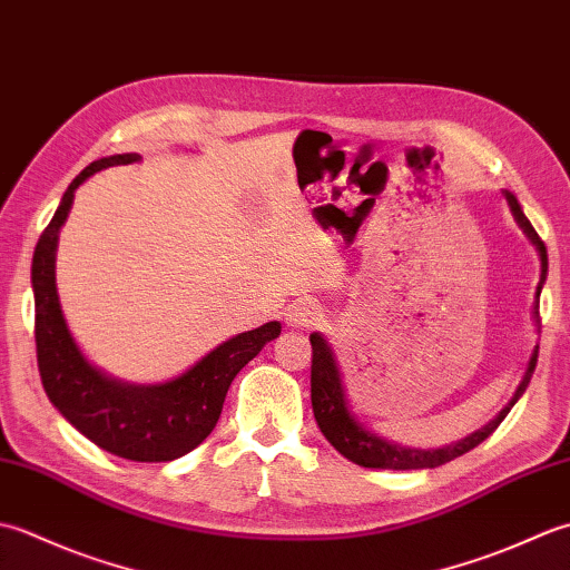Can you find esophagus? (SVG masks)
<instances>
[{
	"label": "esophagus",
	"instance_id": "obj_1",
	"mask_svg": "<svg viewBox=\"0 0 570 570\" xmlns=\"http://www.w3.org/2000/svg\"><path fill=\"white\" fill-rule=\"evenodd\" d=\"M286 325L288 328H296V331H306L311 325H316L321 321V308L316 301L311 298H301L296 304H292L284 313Z\"/></svg>",
	"mask_w": 570,
	"mask_h": 570
}]
</instances>
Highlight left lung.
Segmentation results:
<instances>
[{"mask_svg":"<svg viewBox=\"0 0 570 570\" xmlns=\"http://www.w3.org/2000/svg\"><path fill=\"white\" fill-rule=\"evenodd\" d=\"M502 196L510 205V210L514 215V223L522 229L524 237L531 242V247L539 254V264H541V274H539V284H537V296H534V306H531V318H534V325L539 328V296L543 282H547V272H549V257H547V247L539 239L537 229L531 227L527 220V215L519 205L517 196L510 190H502ZM311 347H313V360H311V404H313V416H316V423L321 433L328 439V443L335 448L337 453L345 455L347 460H353L355 465L362 468H380V470H421V468H439L443 463H451L458 455H463L472 448L480 445L488 435L500 426L502 419L510 414V409L519 402V396L527 392L531 374H534L537 367V357H539V345H534L527 362V370L522 374V382L514 390L512 399L507 402L504 409H500V414L494 416L485 426L478 429L475 433L465 435L451 445L443 448H409V445H399L394 441L382 439L380 433H374L367 429L365 423L357 419L353 411V404L347 399L345 390V380H343V370L341 362H337V355L333 345L328 343V337L323 333H311Z\"/></svg>","mask_w":570,"mask_h":570,"instance_id":"1","label":"left lung"}]
</instances>
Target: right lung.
<instances>
[{
    "label": "right lung",
    "mask_w": 570,
    "mask_h": 570,
    "mask_svg": "<svg viewBox=\"0 0 570 570\" xmlns=\"http://www.w3.org/2000/svg\"><path fill=\"white\" fill-rule=\"evenodd\" d=\"M137 161H141L139 154H115L82 168L60 198L53 220L43 229L31 264L36 357L51 404L85 439L119 458L168 463L208 439L220 419L229 384L266 343L278 337L282 323L269 321L254 331L233 335L196 365L166 382H125L92 365L72 337L60 308L56 286L58 235L68 220L78 186L102 168Z\"/></svg>",
    "instance_id": "obj_1"
}]
</instances>
